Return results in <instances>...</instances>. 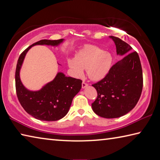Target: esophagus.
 Listing matches in <instances>:
<instances>
[{
  "label": "esophagus",
  "instance_id": "esophagus-1",
  "mask_svg": "<svg viewBox=\"0 0 160 160\" xmlns=\"http://www.w3.org/2000/svg\"><path fill=\"white\" fill-rule=\"evenodd\" d=\"M88 86V83L85 82H82V88H85Z\"/></svg>",
  "mask_w": 160,
  "mask_h": 160
}]
</instances>
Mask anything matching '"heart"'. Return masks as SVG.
Returning a JSON list of instances; mask_svg holds the SVG:
<instances>
[{
  "instance_id": "heart-1",
  "label": "heart",
  "mask_w": 160,
  "mask_h": 160,
  "mask_svg": "<svg viewBox=\"0 0 160 160\" xmlns=\"http://www.w3.org/2000/svg\"><path fill=\"white\" fill-rule=\"evenodd\" d=\"M68 63L78 76L82 75L85 68L92 80H100L109 72L113 57L109 52L96 46H88L79 51L75 58H70Z\"/></svg>"
}]
</instances>
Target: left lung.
Returning <instances> with one entry per match:
<instances>
[{"label": "left lung", "mask_w": 160, "mask_h": 160, "mask_svg": "<svg viewBox=\"0 0 160 160\" xmlns=\"http://www.w3.org/2000/svg\"><path fill=\"white\" fill-rule=\"evenodd\" d=\"M110 37L115 43L118 55L127 54L113 65L102 80L92 85L97 92L95 101L92 104V110L106 118L120 117L133 109L141 95L143 85L138 54L136 51L130 52L132 47L123 40Z\"/></svg>", "instance_id": "obj_1"}]
</instances>
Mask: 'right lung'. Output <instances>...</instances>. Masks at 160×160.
<instances>
[{
    "label": "right lung",
    "instance_id": "1",
    "mask_svg": "<svg viewBox=\"0 0 160 160\" xmlns=\"http://www.w3.org/2000/svg\"><path fill=\"white\" fill-rule=\"evenodd\" d=\"M63 40H40L27 48L18 58L15 70V88L18 100L29 114L39 120L55 121L64 117L68 112L73 97L80 90L82 80L58 72L53 81L41 90L32 92L27 90L21 82L20 70L27 52L32 47L37 44L57 46Z\"/></svg>",
    "mask_w": 160,
    "mask_h": 160
}]
</instances>
